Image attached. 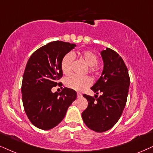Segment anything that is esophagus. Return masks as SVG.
<instances>
[{"label": "esophagus", "mask_w": 153, "mask_h": 153, "mask_svg": "<svg viewBox=\"0 0 153 153\" xmlns=\"http://www.w3.org/2000/svg\"><path fill=\"white\" fill-rule=\"evenodd\" d=\"M82 97V93H79V92H78V93H77V97H78V98H81Z\"/></svg>", "instance_id": "1"}]
</instances>
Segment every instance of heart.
<instances>
[{"instance_id":"heart-1","label":"heart","mask_w":153,"mask_h":153,"mask_svg":"<svg viewBox=\"0 0 153 153\" xmlns=\"http://www.w3.org/2000/svg\"><path fill=\"white\" fill-rule=\"evenodd\" d=\"M77 54L82 58L86 63L89 66V71L93 74H98L100 73V67L98 65L99 57L97 54L91 50L78 51ZM76 56L75 53H67L63 56L61 61V69L62 72L65 74L70 73L72 66L74 56ZM92 84V79L88 76H79L76 75L68 77L65 81V85L68 88L77 91H82Z\"/></svg>"}]
</instances>
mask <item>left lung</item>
<instances>
[{
    "instance_id": "8db88e82",
    "label": "left lung",
    "mask_w": 153,
    "mask_h": 153,
    "mask_svg": "<svg viewBox=\"0 0 153 153\" xmlns=\"http://www.w3.org/2000/svg\"><path fill=\"white\" fill-rule=\"evenodd\" d=\"M104 67L99 79L91 88L95 97L84 94L88 107L82 118L88 128L97 133L111 129L121 116L130 86L128 70L119 54L110 48L101 51Z\"/></svg>"
}]
</instances>
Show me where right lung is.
Listing matches in <instances>:
<instances>
[{
    "label": "right lung",
    "mask_w": 153,
    "mask_h": 153,
    "mask_svg": "<svg viewBox=\"0 0 153 153\" xmlns=\"http://www.w3.org/2000/svg\"><path fill=\"white\" fill-rule=\"evenodd\" d=\"M76 45L54 41L41 47L28 59L21 91L25 114L30 121L39 129L53 128L65 118L69 106L76 99V92L64 88L61 92L51 89L61 86L63 76L61 61Z\"/></svg>",
    "instance_id": "obj_1"
}]
</instances>
